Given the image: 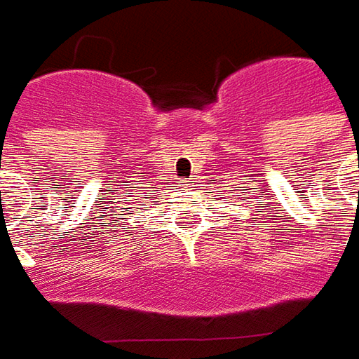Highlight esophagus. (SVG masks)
<instances>
[{"label":"esophagus","mask_w":359,"mask_h":359,"mask_svg":"<svg viewBox=\"0 0 359 359\" xmlns=\"http://www.w3.org/2000/svg\"><path fill=\"white\" fill-rule=\"evenodd\" d=\"M196 186H198V180H196V177H187V180L182 182V187H184V189H196Z\"/></svg>","instance_id":"esophagus-1"}]
</instances>
